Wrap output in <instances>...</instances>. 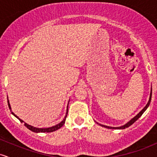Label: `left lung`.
Here are the masks:
<instances>
[{
    "label": "left lung",
    "instance_id": "obj_1",
    "mask_svg": "<svg viewBox=\"0 0 157 157\" xmlns=\"http://www.w3.org/2000/svg\"><path fill=\"white\" fill-rule=\"evenodd\" d=\"M151 95H152V88H151V93H150V97H149V100H148V102H147V103L146 104V105L145 106V107L143 108V109L141 111H140V113H137V114L136 115V116L134 117V118H132L131 120H130V121H128L127 122V123L125 124L124 125H122L120 126V127H111V126H107V125H101V124H100V125H101L102 127H104V128H109V129H125L126 128L129 127V126H131V125H132L134 122H135L136 121V120H138L139 118L140 117L142 116V114L144 112H145V111H146V109L148 108L149 105H150L151 103Z\"/></svg>",
    "mask_w": 157,
    "mask_h": 157
}]
</instances>
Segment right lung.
Here are the masks:
<instances>
[{
	"instance_id": "1",
	"label": "right lung",
	"mask_w": 157,
	"mask_h": 157,
	"mask_svg": "<svg viewBox=\"0 0 157 157\" xmlns=\"http://www.w3.org/2000/svg\"><path fill=\"white\" fill-rule=\"evenodd\" d=\"M8 100V99H7ZM8 101V105H9V108H10V111H12V109H11V105H10V101H9V100H7ZM69 102V101H68ZM12 113L14 115V116L16 118H17L18 120L21 121V122H24V125L26 126L27 128L29 129L30 131H33V132H35V133H45V132H53V131H55L57 130H58L59 128H60L61 127H62L63 125L65 124V122H66V117H67V114H68V106H67V109H66V116H65V117L63 120H62L60 122H59L58 124H57V125H54V126H52V127H48V128H37V127H34V126H32L31 125H29V124H27L26 122H23L22 120H21L17 116V115H15V113L12 111Z\"/></svg>"
}]
</instances>
